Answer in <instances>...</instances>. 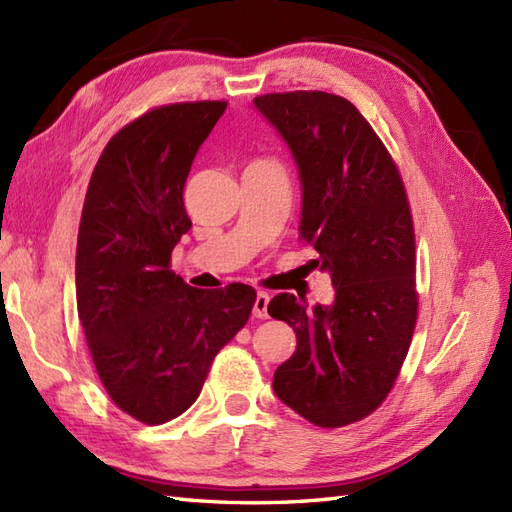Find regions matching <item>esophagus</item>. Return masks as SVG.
<instances>
[{"label": "esophagus", "instance_id": "esophagus-1", "mask_svg": "<svg viewBox=\"0 0 512 512\" xmlns=\"http://www.w3.org/2000/svg\"><path fill=\"white\" fill-rule=\"evenodd\" d=\"M268 303H270V296H268L266 292H257L255 305H253V316H255L257 320L268 318Z\"/></svg>", "mask_w": 512, "mask_h": 512}]
</instances>
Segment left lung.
Segmentation results:
<instances>
[{"instance_id":"1","label":"left lung","mask_w":512,"mask_h":512,"mask_svg":"<svg viewBox=\"0 0 512 512\" xmlns=\"http://www.w3.org/2000/svg\"><path fill=\"white\" fill-rule=\"evenodd\" d=\"M253 106L290 149L303 192L300 238L331 274V305L294 294L268 313L296 333L272 389L322 428L359 422L396 383L415 320V235L398 168L350 101L320 90L255 97Z\"/></svg>"}]
</instances>
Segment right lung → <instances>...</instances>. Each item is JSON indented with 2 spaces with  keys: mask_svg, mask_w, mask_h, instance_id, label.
I'll list each match as a JSON object with an SVG mask.
<instances>
[{
  "mask_svg": "<svg viewBox=\"0 0 512 512\" xmlns=\"http://www.w3.org/2000/svg\"><path fill=\"white\" fill-rule=\"evenodd\" d=\"M225 110L196 101L147 112L108 142L88 183L77 313L108 396L144 424L190 409L255 305L251 285L196 290L168 268L192 227L183 205L192 162Z\"/></svg>",
  "mask_w": 512,
  "mask_h": 512,
  "instance_id": "1",
  "label": "right lung"
}]
</instances>
